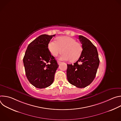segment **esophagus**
Masks as SVG:
<instances>
[{"instance_id":"obj_1","label":"esophagus","mask_w":121,"mask_h":121,"mask_svg":"<svg viewBox=\"0 0 121 121\" xmlns=\"http://www.w3.org/2000/svg\"><path fill=\"white\" fill-rule=\"evenodd\" d=\"M57 63H58V65H60V64L61 63V62H60V61H58V62H57Z\"/></svg>"}]
</instances>
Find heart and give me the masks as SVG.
Listing matches in <instances>:
<instances>
[{
	"label": "heart",
	"mask_w": 121,
	"mask_h": 121,
	"mask_svg": "<svg viewBox=\"0 0 121 121\" xmlns=\"http://www.w3.org/2000/svg\"><path fill=\"white\" fill-rule=\"evenodd\" d=\"M48 48L51 54L57 56L63 52L59 59L64 61H75L79 59L82 53L81 44L70 37L62 36L57 38V42L51 41L48 44Z\"/></svg>",
	"instance_id": "b5f03b06"
}]
</instances>
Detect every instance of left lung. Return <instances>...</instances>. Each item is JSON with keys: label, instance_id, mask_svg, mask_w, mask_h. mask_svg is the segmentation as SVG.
Wrapping results in <instances>:
<instances>
[{"label": "left lung", "instance_id": "8db88e82", "mask_svg": "<svg viewBox=\"0 0 121 121\" xmlns=\"http://www.w3.org/2000/svg\"><path fill=\"white\" fill-rule=\"evenodd\" d=\"M82 53L74 65L67 64V78L71 84L78 88L89 85L95 78L99 60L96 47L87 38L79 35Z\"/></svg>", "mask_w": 121, "mask_h": 121}]
</instances>
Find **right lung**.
<instances>
[{
    "label": "right lung",
    "instance_id": "right-lung-1",
    "mask_svg": "<svg viewBox=\"0 0 121 121\" xmlns=\"http://www.w3.org/2000/svg\"><path fill=\"white\" fill-rule=\"evenodd\" d=\"M55 35L43 34L31 42L23 61L27 79L34 87L43 89L53 83L59 65L48 49V44Z\"/></svg>",
    "mask_w": 121,
    "mask_h": 121
}]
</instances>
